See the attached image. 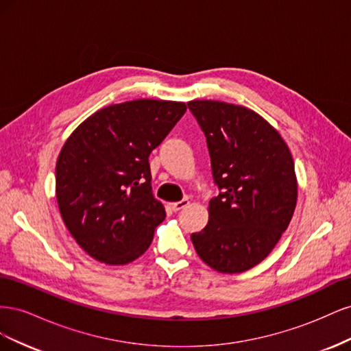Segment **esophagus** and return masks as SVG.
<instances>
[{"label": "esophagus", "instance_id": "34e87169", "mask_svg": "<svg viewBox=\"0 0 351 351\" xmlns=\"http://www.w3.org/2000/svg\"><path fill=\"white\" fill-rule=\"evenodd\" d=\"M187 205H189V200L183 199V200H178V202H173V204H169V208H171V210H174V212H178V210L184 209Z\"/></svg>", "mask_w": 351, "mask_h": 351}]
</instances>
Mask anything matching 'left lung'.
I'll use <instances>...</instances> for the list:
<instances>
[{"label":"left lung","mask_w":351,"mask_h":351,"mask_svg":"<svg viewBox=\"0 0 351 351\" xmlns=\"http://www.w3.org/2000/svg\"><path fill=\"white\" fill-rule=\"evenodd\" d=\"M187 107L205 133L218 186L193 246L215 271L244 272L268 256L290 224L297 202L293 156L280 133L246 107L219 101Z\"/></svg>","instance_id":"obj_1"}]
</instances>
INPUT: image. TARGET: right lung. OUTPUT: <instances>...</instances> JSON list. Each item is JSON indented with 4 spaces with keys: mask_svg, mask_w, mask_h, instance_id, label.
<instances>
[{
    "mask_svg": "<svg viewBox=\"0 0 351 351\" xmlns=\"http://www.w3.org/2000/svg\"><path fill=\"white\" fill-rule=\"evenodd\" d=\"M184 102L136 99L92 114L57 159L56 193L70 234L93 259L133 262L165 209L151 186L149 155L186 112Z\"/></svg>",
    "mask_w": 351,
    "mask_h": 351,
    "instance_id": "add662e5",
    "label": "right lung"
}]
</instances>
